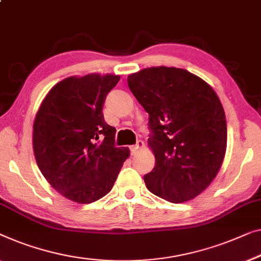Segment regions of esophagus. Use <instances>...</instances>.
Listing matches in <instances>:
<instances>
[{
    "label": "esophagus",
    "instance_id": "obj_1",
    "mask_svg": "<svg viewBox=\"0 0 261 261\" xmlns=\"http://www.w3.org/2000/svg\"><path fill=\"white\" fill-rule=\"evenodd\" d=\"M143 147V141H141V140H138L137 143L133 146H130V153L132 154H137L140 149H141Z\"/></svg>",
    "mask_w": 261,
    "mask_h": 261
}]
</instances>
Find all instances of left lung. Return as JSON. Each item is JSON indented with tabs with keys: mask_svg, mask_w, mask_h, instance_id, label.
I'll return each mask as SVG.
<instances>
[{
	"mask_svg": "<svg viewBox=\"0 0 261 261\" xmlns=\"http://www.w3.org/2000/svg\"><path fill=\"white\" fill-rule=\"evenodd\" d=\"M148 113V146L155 156L143 176L148 190L169 202L205 191L218 174L227 145L222 105L212 87L174 67L146 68L127 79Z\"/></svg>",
	"mask_w": 261,
	"mask_h": 261,
	"instance_id": "8db88e82",
	"label": "left lung"
}]
</instances>
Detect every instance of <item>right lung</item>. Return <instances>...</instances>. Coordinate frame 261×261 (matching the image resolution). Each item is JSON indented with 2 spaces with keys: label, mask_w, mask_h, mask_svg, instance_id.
<instances>
[{
  "label": "right lung",
  "mask_w": 261,
  "mask_h": 261,
  "mask_svg": "<svg viewBox=\"0 0 261 261\" xmlns=\"http://www.w3.org/2000/svg\"><path fill=\"white\" fill-rule=\"evenodd\" d=\"M118 75L67 77L50 89L34 121V154L41 173L60 194L79 203L111 192L127 147H115L114 127L103 118Z\"/></svg>",
  "instance_id": "1"
}]
</instances>
